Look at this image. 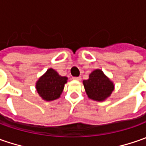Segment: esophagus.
Segmentation results:
<instances>
[{
  "instance_id": "obj_1",
  "label": "esophagus",
  "mask_w": 146,
  "mask_h": 146,
  "mask_svg": "<svg viewBox=\"0 0 146 146\" xmlns=\"http://www.w3.org/2000/svg\"><path fill=\"white\" fill-rule=\"evenodd\" d=\"M73 80H78V81H80V80H81V77H73Z\"/></svg>"
}]
</instances>
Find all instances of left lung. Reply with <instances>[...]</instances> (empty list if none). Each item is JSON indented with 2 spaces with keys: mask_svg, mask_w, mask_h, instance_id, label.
<instances>
[{
  "mask_svg": "<svg viewBox=\"0 0 146 146\" xmlns=\"http://www.w3.org/2000/svg\"><path fill=\"white\" fill-rule=\"evenodd\" d=\"M83 84L88 98L98 102H102L109 98L115 88L113 82L100 69L93 70L88 80H84Z\"/></svg>",
  "mask_w": 146,
  "mask_h": 146,
  "instance_id": "8db88e82",
  "label": "left lung"
}]
</instances>
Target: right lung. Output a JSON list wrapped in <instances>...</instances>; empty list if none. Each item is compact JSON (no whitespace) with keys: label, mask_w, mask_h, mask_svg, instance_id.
<instances>
[{"label":"right lung","mask_w":146,"mask_h":146,"mask_svg":"<svg viewBox=\"0 0 146 146\" xmlns=\"http://www.w3.org/2000/svg\"><path fill=\"white\" fill-rule=\"evenodd\" d=\"M66 82L67 77L59 76L56 70L49 68L37 80L36 88L40 97L49 102L60 98Z\"/></svg>","instance_id":"right-lung-1"}]
</instances>
